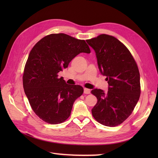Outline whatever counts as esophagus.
<instances>
[{
	"label": "esophagus",
	"mask_w": 158,
	"mask_h": 158,
	"mask_svg": "<svg viewBox=\"0 0 158 158\" xmlns=\"http://www.w3.org/2000/svg\"><path fill=\"white\" fill-rule=\"evenodd\" d=\"M90 92H91V90L89 89H88V88L84 89V93L85 94H90Z\"/></svg>",
	"instance_id": "1"
}]
</instances>
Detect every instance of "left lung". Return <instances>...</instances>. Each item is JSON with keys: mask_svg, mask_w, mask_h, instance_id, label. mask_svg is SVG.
I'll use <instances>...</instances> for the list:
<instances>
[{"mask_svg": "<svg viewBox=\"0 0 158 158\" xmlns=\"http://www.w3.org/2000/svg\"><path fill=\"white\" fill-rule=\"evenodd\" d=\"M95 52L100 73L106 76L108 91L94 89L98 99L92 109L102 125L115 127L130 116L140 98V73L130 51L113 36L102 34L86 40Z\"/></svg>", "mask_w": 158, "mask_h": 158, "instance_id": "left-lung-1", "label": "left lung"}]
</instances>
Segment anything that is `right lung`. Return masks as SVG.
I'll return each instance as SVG.
<instances>
[{
    "instance_id": "1",
    "label": "right lung",
    "mask_w": 158,
    "mask_h": 158,
    "mask_svg": "<svg viewBox=\"0 0 158 158\" xmlns=\"http://www.w3.org/2000/svg\"><path fill=\"white\" fill-rule=\"evenodd\" d=\"M81 52L90 53L85 41L64 33L47 35L31 50L23 85L33 111L44 121L54 125L66 121L83 94L82 86L69 85L57 74Z\"/></svg>"
}]
</instances>
